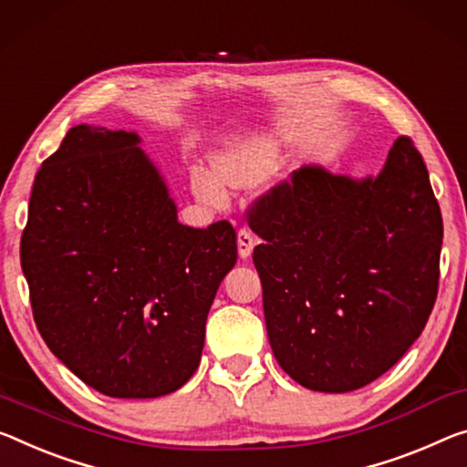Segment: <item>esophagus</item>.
I'll use <instances>...</instances> for the list:
<instances>
[{
  "label": "esophagus",
  "mask_w": 467,
  "mask_h": 467,
  "mask_svg": "<svg viewBox=\"0 0 467 467\" xmlns=\"http://www.w3.org/2000/svg\"><path fill=\"white\" fill-rule=\"evenodd\" d=\"M236 245H239V255L243 257V260H247L255 245L254 234H251L247 228H239V233H236Z\"/></svg>",
  "instance_id": "1"
}]
</instances>
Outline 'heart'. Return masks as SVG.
I'll use <instances>...</instances> for the list:
<instances>
[{
  "mask_svg": "<svg viewBox=\"0 0 467 467\" xmlns=\"http://www.w3.org/2000/svg\"><path fill=\"white\" fill-rule=\"evenodd\" d=\"M278 151L265 139H247L231 143L213 160V172L207 168H195L193 189L197 197L212 205L226 202L228 187H254L276 170Z\"/></svg>",
  "mask_w": 467,
  "mask_h": 467,
  "instance_id": "heart-1",
  "label": "heart"
}]
</instances>
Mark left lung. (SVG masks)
Segmentation results:
<instances>
[{
    "mask_svg": "<svg viewBox=\"0 0 467 467\" xmlns=\"http://www.w3.org/2000/svg\"><path fill=\"white\" fill-rule=\"evenodd\" d=\"M249 226L270 347L301 387L349 393L393 368L439 293L442 216L428 170L399 137L372 179L320 166L260 197Z\"/></svg>",
    "mask_w": 467,
    "mask_h": 467,
    "instance_id": "8db88e82",
    "label": "left lung"
}]
</instances>
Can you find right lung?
Returning a JSON list of instances; mask_svg holds the SVG:
<instances>
[{
	"mask_svg": "<svg viewBox=\"0 0 467 467\" xmlns=\"http://www.w3.org/2000/svg\"><path fill=\"white\" fill-rule=\"evenodd\" d=\"M135 132L78 124L35 176L20 264L35 324L80 380L116 399L181 389L236 264L220 220L182 226Z\"/></svg>",
	"mask_w": 467,
	"mask_h": 467,
	"instance_id": "obj_1",
	"label": "right lung"
}]
</instances>
